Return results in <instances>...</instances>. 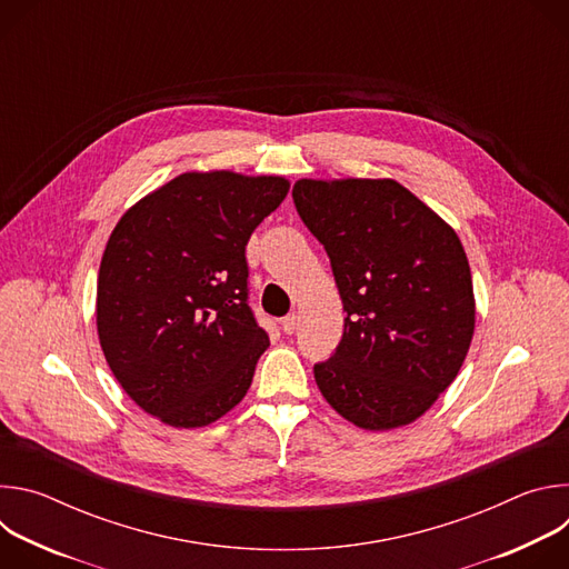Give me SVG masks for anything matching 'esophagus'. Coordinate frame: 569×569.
I'll return each mask as SVG.
<instances>
[{"mask_svg":"<svg viewBox=\"0 0 569 569\" xmlns=\"http://www.w3.org/2000/svg\"><path fill=\"white\" fill-rule=\"evenodd\" d=\"M281 329H283L286 336H292V333H295V329H297V315H295V312H290V315H286V317L281 319Z\"/></svg>","mask_w":569,"mask_h":569,"instance_id":"34e87169","label":"esophagus"}]
</instances>
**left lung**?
<instances>
[{"label": "left lung", "instance_id": "8db88e82", "mask_svg": "<svg viewBox=\"0 0 569 569\" xmlns=\"http://www.w3.org/2000/svg\"><path fill=\"white\" fill-rule=\"evenodd\" d=\"M292 200L347 310L340 345L312 367L319 391L362 430L412 423L457 378L475 331L459 236L393 180H299Z\"/></svg>", "mask_w": 569, "mask_h": 569}]
</instances>
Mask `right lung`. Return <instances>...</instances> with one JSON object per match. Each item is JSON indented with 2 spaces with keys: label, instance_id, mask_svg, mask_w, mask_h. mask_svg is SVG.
Instances as JSON below:
<instances>
[{
  "label": "right lung",
  "instance_id": "add662e5",
  "mask_svg": "<svg viewBox=\"0 0 569 569\" xmlns=\"http://www.w3.org/2000/svg\"><path fill=\"white\" fill-rule=\"evenodd\" d=\"M288 180L184 173L117 222L99 270L106 360L139 408L202 428L248 393L270 338L250 308L246 248Z\"/></svg>",
  "mask_w": 569,
  "mask_h": 569
}]
</instances>
